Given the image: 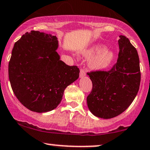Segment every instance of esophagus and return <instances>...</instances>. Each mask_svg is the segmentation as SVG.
Wrapping results in <instances>:
<instances>
[{"mask_svg":"<svg viewBox=\"0 0 150 150\" xmlns=\"http://www.w3.org/2000/svg\"><path fill=\"white\" fill-rule=\"evenodd\" d=\"M86 71L84 69H81L80 70V77H84V76H86Z\"/></svg>","mask_w":150,"mask_h":150,"instance_id":"obj_1","label":"esophagus"}]
</instances>
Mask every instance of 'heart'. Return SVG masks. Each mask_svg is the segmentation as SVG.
I'll use <instances>...</instances> for the list:
<instances>
[{"label": "heart", "mask_w": 150, "mask_h": 150, "mask_svg": "<svg viewBox=\"0 0 150 150\" xmlns=\"http://www.w3.org/2000/svg\"><path fill=\"white\" fill-rule=\"evenodd\" d=\"M105 47L97 44L80 52V54L85 58H91L88 66L93 70H103L109 67L115 58L113 52L105 50Z\"/></svg>", "instance_id": "obj_1"}]
</instances>
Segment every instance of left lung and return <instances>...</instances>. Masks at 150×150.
<instances>
[{"label":"left lung","mask_w":150,"mask_h":150,"mask_svg":"<svg viewBox=\"0 0 150 150\" xmlns=\"http://www.w3.org/2000/svg\"><path fill=\"white\" fill-rule=\"evenodd\" d=\"M120 38L118 59L111 70L87 73L93 86L86 98L87 105L100 118L110 119L122 114L132 103L140 87L138 52L127 37Z\"/></svg>","instance_id":"8db88e82"}]
</instances>
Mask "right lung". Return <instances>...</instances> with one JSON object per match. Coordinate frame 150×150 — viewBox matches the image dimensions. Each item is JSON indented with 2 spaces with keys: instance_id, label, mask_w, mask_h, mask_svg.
I'll list each match as a JSON object with an SVG mask.
<instances>
[{
  "instance_id": "1",
  "label": "right lung",
  "mask_w": 150,
  "mask_h": 150,
  "mask_svg": "<svg viewBox=\"0 0 150 150\" xmlns=\"http://www.w3.org/2000/svg\"><path fill=\"white\" fill-rule=\"evenodd\" d=\"M57 38L31 30L14 43L8 66L9 80L19 102L30 110L47 112L59 105L80 70L60 60Z\"/></svg>"
}]
</instances>
